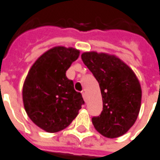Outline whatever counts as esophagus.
Returning a JSON list of instances; mask_svg holds the SVG:
<instances>
[{"mask_svg": "<svg viewBox=\"0 0 160 160\" xmlns=\"http://www.w3.org/2000/svg\"><path fill=\"white\" fill-rule=\"evenodd\" d=\"M82 97H83V99H84V101H86V94H85V92H84V91H82Z\"/></svg>", "mask_w": 160, "mask_h": 160, "instance_id": "esophagus-1", "label": "esophagus"}]
</instances>
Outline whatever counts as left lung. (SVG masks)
Instances as JSON below:
<instances>
[{
	"label": "left lung",
	"mask_w": 160,
	"mask_h": 160,
	"mask_svg": "<svg viewBox=\"0 0 160 160\" xmlns=\"http://www.w3.org/2000/svg\"><path fill=\"white\" fill-rule=\"evenodd\" d=\"M82 60L99 82L103 109L92 118L97 132L109 139L125 134L136 122L141 105V87L128 65L114 55L96 52Z\"/></svg>",
	"instance_id": "1"
}]
</instances>
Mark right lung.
Wrapping results in <instances>:
<instances>
[{
	"label": "right lung",
	"instance_id": "right-lung-1",
	"mask_svg": "<svg viewBox=\"0 0 160 160\" xmlns=\"http://www.w3.org/2000/svg\"><path fill=\"white\" fill-rule=\"evenodd\" d=\"M79 50L55 46L32 65L25 79L22 98L32 122L48 132L70 125L84 103L82 94L66 77V71L78 59Z\"/></svg>",
	"mask_w": 160,
	"mask_h": 160
}]
</instances>
